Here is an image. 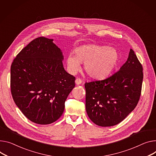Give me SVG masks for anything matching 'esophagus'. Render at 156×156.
Instances as JSON below:
<instances>
[{"label":"esophagus","instance_id":"1","mask_svg":"<svg viewBox=\"0 0 156 156\" xmlns=\"http://www.w3.org/2000/svg\"><path fill=\"white\" fill-rule=\"evenodd\" d=\"M82 83V80H81V79H80V78H79V77H77V78H76V83L77 85H79V84H80V83Z\"/></svg>","mask_w":156,"mask_h":156}]
</instances>
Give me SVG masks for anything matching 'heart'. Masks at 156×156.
Here are the masks:
<instances>
[{"label": "heart", "mask_w": 156, "mask_h": 156, "mask_svg": "<svg viewBox=\"0 0 156 156\" xmlns=\"http://www.w3.org/2000/svg\"><path fill=\"white\" fill-rule=\"evenodd\" d=\"M118 60L119 54L114 48L90 44L77 48L75 55L70 54L67 64L71 73H75L80 68V62L84 63V69L90 77L102 79L111 74Z\"/></svg>", "instance_id": "obj_1"}]
</instances>
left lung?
<instances>
[{"label": "left lung", "mask_w": 156, "mask_h": 156, "mask_svg": "<svg viewBox=\"0 0 156 156\" xmlns=\"http://www.w3.org/2000/svg\"><path fill=\"white\" fill-rule=\"evenodd\" d=\"M142 70L130 49L127 61L115 73L102 80L85 83L86 109L94 124L115 126L135 109L141 94Z\"/></svg>", "instance_id": "8db88e82"}]
</instances>
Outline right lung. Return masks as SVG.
<instances>
[{
    "label": "right lung",
    "mask_w": 156,
    "mask_h": 156,
    "mask_svg": "<svg viewBox=\"0 0 156 156\" xmlns=\"http://www.w3.org/2000/svg\"><path fill=\"white\" fill-rule=\"evenodd\" d=\"M53 39L32 41L17 55L10 68L13 99L28 119L49 124L62 115L76 77L65 70L61 49Z\"/></svg>",
    "instance_id": "right-lung-1"
}]
</instances>
